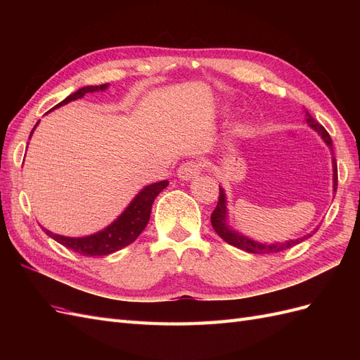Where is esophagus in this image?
<instances>
[{"label":"esophagus","mask_w":360,"mask_h":360,"mask_svg":"<svg viewBox=\"0 0 360 360\" xmlns=\"http://www.w3.org/2000/svg\"><path fill=\"white\" fill-rule=\"evenodd\" d=\"M202 171V165L201 162H197V160H189L186 163H183V165L179 168V174L177 176L181 179V180H193L197 179L200 174Z\"/></svg>","instance_id":"obj_1"}]
</instances>
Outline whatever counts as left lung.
Listing matches in <instances>:
<instances>
[{"mask_svg":"<svg viewBox=\"0 0 360 360\" xmlns=\"http://www.w3.org/2000/svg\"><path fill=\"white\" fill-rule=\"evenodd\" d=\"M307 122H308V124L311 127H314L321 135V138L324 139V143L329 146V148L333 150V147H332V138H330L329 132L320 123H317V120H315L308 111H307ZM336 188H338V167H336V160L333 158V191L335 192H336ZM225 219H226L225 193H224V189L219 188V198H217V205H216V209L212 213L210 221H212V225L214 228V231L219 234L228 245H233V246L242 249V250H246V252H250V254H276V252H282V250H285V249H290L294 245H297V243H300L303 240H307L308 237L312 236V234H309V236H304L302 238H297V240H288V242H284V243L263 245V243H258V242L250 240V238L243 237L242 234H238V233L230 230V228H228V225H226Z\"/></svg>","mask_w":360,"mask_h":360,"instance_id":"1","label":"left lung"}]
</instances>
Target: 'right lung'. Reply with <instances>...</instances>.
Segmentation results:
<instances>
[{
	"instance_id": "1",
	"label": "right lung",
	"mask_w": 360,
	"mask_h": 360,
	"mask_svg": "<svg viewBox=\"0 0 360 360\" xmlns=\"http://www.w3.org/2000/svg\"><path fill=\"white\" fill-rule=\"evenodd\" d=\"M108 84L102 85H90L82 86L76 93L66 97L63 102H60L57 106L66 105L70 101H76L79 97L85 96V93H94L99 90H105ZM39 122L36 123V126ZM34 126V129H36ZM34 129L31 130V134L34 132ZM31 138V135H30ZM168 186V180H163L159 183H153L150 186L141 191L135 200L129 204L127 209L123 212V214L118 217L115 222H112L110 226H106L103 231L96 233L89 237H64L60 234H53L48 230L45 233L52 237L53 240L66 246L68 249H72L73 252H78L85 257H99V255H108L112 254L115 250H120L136 240V237L144 231L150 221L151 205H153L155 198L158 195Z\"/></svg>"
}]
</instances>
